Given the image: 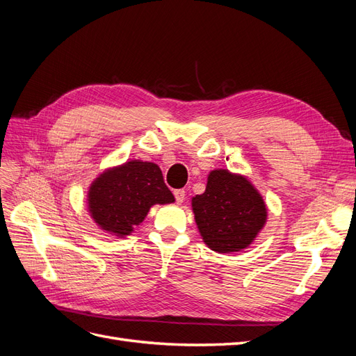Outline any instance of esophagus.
<instances>
[{
    "label": "esophagus",
    "instance_id": "34e87169",
    "mask_svg": "<svg viewBox=\"0 0 356 356\" xmlns=\"http://www.w3.org/2000/svg\"><path fill=\"white\" fill-rule=\"evenodd\" d=\"M174 195H175V200L178 204H181L184 200H186V191L184 190H175Z\"/></svg>",
    "mask_w": 356,
    "mask_h": 356
}]
</instances>
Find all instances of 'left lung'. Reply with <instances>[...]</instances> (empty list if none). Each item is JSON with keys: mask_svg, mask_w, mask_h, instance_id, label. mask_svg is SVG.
I'll return each instance as SVG.
<instances>
[{"mask_svg": "<svg viewBox=\"0 0 356 356\" xmlns=\"http://www.w3.org/2000/svg\"><path fill=\"white\" fill-rule=\"evenodd\" d=\"M191 207L204 244L218 253L249 248L268 218L261 193L246 177L227 169L211 170L204 193L191 199Z\"/></svg>", "mask_w": 356, "mask_h": 356, "instance_id": "1", "label": "left lung"}]
</instances>
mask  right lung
Listing matches in <instances>:
<instances>
[{
	"instance_id": "1",
	"label": "right lung",
	"mask_w": 356,
	"mask_h": 356,
	"mask_svg": "<svg viewBox=\"0 0 356 356\" xmlns=\"http://www.w3.org/2000/svg\"><path fill=\"white\" fill-rule=\"evenodd\" d=\"M156 163L129 161L106 169L90 186L87 203L94 222L107 234L124 238L154 204L174 203Z\"/></svg>"
}]
</instances>
